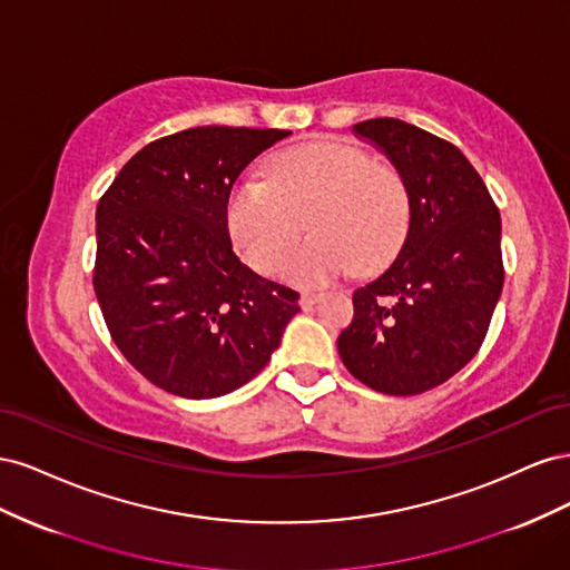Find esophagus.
<instances>
[{
    "label": "esophagus",
    "instance_id": "esophagus-1",
    "mask_svg": "<svg viewBox=\"0 0 570 570\" xmlns=\"http://www.w3.org/2000/svg\"><path fill=\"white\" fill-rule=\"evenodd\" d=\"M318 299H321L318 292H302V297H299V306H302V308H312V306H314Z\"/></svg>",
    "mask_w": 570,
    "mask_h": 570
}]
</instances>
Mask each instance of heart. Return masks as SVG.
Segmentation results:
<instances>
[{"label": "heart", "instance_id": "obj_1", "mask_svg": "<svg viewBox=\"0 0 570 570\" xmlns=\"http://www.w3.org/2000/svg\"><path fill=\"white\" fill-rule=\"evenodd\" d=\"M264 180L235 187L226 202L233 245L258 273L283 264L304 220L314 237L283 268L295 285H323L354 266L375 273L404 245L409 187L366 151L340 142L295 147L266 164Z\"/></svg>", "mask_w": 570, "mask_h": 570}]
</instances>
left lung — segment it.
Returning a JSON list of instances; mask_svg holds the SVG:
<instances>
[{"label": "left lung", "mask_w": 570, "mask_h": 570, "mask_svg": "<svg viewBox=\"0 0 570 570\" xmlns=\"http://www.w3.org/2000/svg\"><path fill=\"white\" fill-rule=\"evenodd\" d=\"M352 130L402 174L411 223L390 268L354 292L337 352L371 390L421 394L450 381L485 340L504 285L502 218L454 145L400 118Z\"/></svg>", "instance_id": "obj_1"}]
</instances>
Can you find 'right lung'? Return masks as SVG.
Masks as SVG:
<instances>
[{
  "mask_svg": "<svg viewBox=\"0 0 570 570\" xmlns=\"http://www.w3.org/2000/svg\"><path fill=\"white\" fill-rule=\"evenodd\" d=\"M289 130L199 126L149 142L97 206L95 292L109 333L149 383L214 400L249 383L299 312L295 289L233 252L226 202Z\"/></svg>",
  "mask_w": 570,
  "mask_h": 570,
  "instance_id": "1",
  "label": "right lung"
}]
</instances>
